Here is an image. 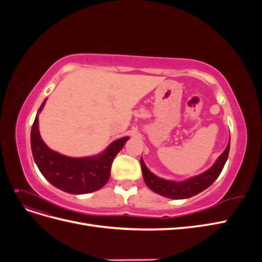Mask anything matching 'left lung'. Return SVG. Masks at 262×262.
Wrapping results in <instances>:
<instances>
[{"label": "left lung", "mask_w": 262, "mask_h": 262, "mask_svg": "<svg viewBox=\"0 0 262 262\" xmlns=\"http://www.w3.org/2000/svg\"><path fill=\"white\" fill-rule=\"evenodd\" d=\"M229 145H231V138H229L225 150L220 155L217 161L214 163L211 168L200 173V175L180 182L165 180L155 176L153 172H150L147 169L143 158H141V168L145 185L150 190H153L154 192L163 196L169 198V199H187V198H191L210 187L220 176V173L227 161Z\"/></svg>", "instance_id": "1"}]
</instances>
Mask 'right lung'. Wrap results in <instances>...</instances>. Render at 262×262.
Returning <instances> with one entry per match:
<instances>
[{"instance_id":"add662e5","label":"right lung","mask_w":262,"mask_h":262,"mask_svg":"<svg viewBox=\"0 0 262 262\" xmlns=\"http://www.w3.org/2000/svg\"><path fill=\"white\" fill-rule=\"evenodd\" d=\"M45 102L38 110L41 112ZM38 114L31 126L30 144L34 160L43 177L58 189L72 194H84L104 187L110 177L114 158L128 137L116 140L97 156L73 158L59 154L45 144L38 128Z\"/></svg>"}]
</instances>
